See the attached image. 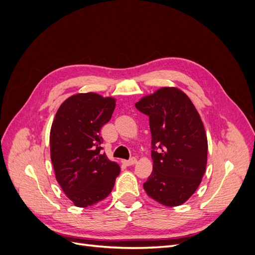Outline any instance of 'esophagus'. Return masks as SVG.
<instances>
[{
    "label": "esophagus",
    "instance_id": "esophagus-1",
    "mask_svg": "<svg viewBox=\"0 0 255 255\" xmlns=\"http://www.w3.org/2000/svg\"><path fill=\"white\" fill-rule=\"evenodd\" d=\"M136 163H137V159L135 157L129 158L128 160H123V164L127 166H132V165H135Z\"/></svg>",
    "mask_w": 255,
    "mask_h": 255
}]
</instances>
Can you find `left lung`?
Listing matches in <instances>:
<instances>
[{"instance_id":"1","label":"left lung","mask_w":255,"mask_h":255,"mask_svg":"<svg viewBox=\"0 0 255 255\" xmlns=\"http://www.w3.org/2000/svg\"><path fill=\"white\" fill-rule=\"evenodd\" d=\"M136 109L149 116L153 170L143 188L165 206L194 195L205 172L207 138L195 105L182 90L163 87L145 96Z\"/></svg>"}]
</instances>
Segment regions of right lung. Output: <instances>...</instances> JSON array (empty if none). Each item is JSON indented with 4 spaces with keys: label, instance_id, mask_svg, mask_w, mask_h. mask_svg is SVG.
<instances>
[{
    "label": "right lung",
    "instance_id": "1",
    "mask_svg": "<svg viewBox=\"0 0 255 255\" xmlns=\"http://www.w3.org/2000/svg\"><path fill=\"white\" fill-rule=\"evenodd\" d=\"M114 98L78 94L59 106L50 132L51 160L58 184L74 205L102 201L120 173L117 163L101 154L100 130L112 118Z\"/></svg>",
    "mask_w": 255,
    "mask_h": 255
}]
</instances>
